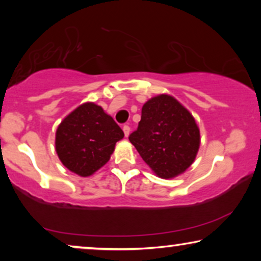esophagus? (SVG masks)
<instances>
[{
  "instance_id": "34e87169",
  "label": "esophagus",
  "mask_w": 261,
  "mask_h": 261,
  "mask_svg": "<svg viewBox=\"0 0 261 261\" xmlns=\"http://www.w3.org/2000/svg\"><path fill=\"white\" fill-rule=\"evenodd\" d=\"M122 129H123V133H124V135H126V137H128V135H129V132H130V127L128 126V124H124Z\"/></svg>"
}]
</instances>
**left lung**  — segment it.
<instances>
[{"label": "left lung", "instance_id": "obj_1", "mask_svg": "<svg viewBox=\"0 0 261 261\" xmlns=\"http://www.w3.org/2000/svg\"><path fill=\"white\" fill-rule=\"evenodd\" d=\"M128 139L144 162L165 179L184 172L199 148L195 119L169 95L155 96L145 103L139 126Z\"/></svg>", "mask_w": 261, "mask_h": 261}]
</instances>
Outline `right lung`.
Instances as JSON below:
<instances>
[{
    "label": "right lung",
    "instance_id": "obj_1",
    "mask_svg": "<svg viewBox=\"0 0 261 261\" xmlns=\"http://www.w3.org/2000/svg\"><path fill=\"white\" fill-rule=\"evenodd\" d=\"M123 132L95 103H84L69 114L56 133V151L63 165L82 177L107 164Z\"/></svg>",
    "mask_w": 261,
    "mask_h": 261
}]
</instances>
